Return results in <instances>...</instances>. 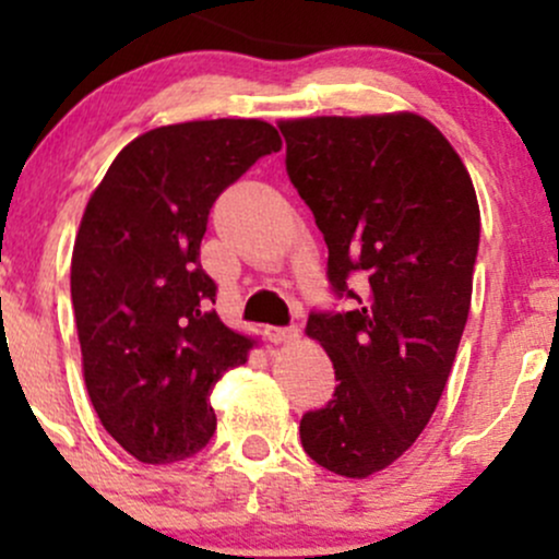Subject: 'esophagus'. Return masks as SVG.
<instances>
[{
	"mask_svg": "<svg viewBox=\"0 0 559 559\" xmlns=\"http://www.w3.org/2000/svg\"><path fill=\"white\" fill-rule=\"evenodd\" d=\"M267 338H271L273 344H292L299 338V329H267Z\"/></svg>",
	"mask_w": 559,
	"mask_h": 559,
	"instance_id": "obj_1",
	"label": "esophagus"
}]
</instances>
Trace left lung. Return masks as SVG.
<instances>
[{
    "mask_svg": "<svg viewBox=\"0 0 559 559\" xmlns=\"http://www.w3.org/2000/svg\"><path fill=\"white\" fill-rule=\"evenodd\" d=\"M286 170L329 243V278L357 301L310 316L338 386L299 423L325 471L368 478L431 420L471 312L480 210L471 173L418 112L281 120ZM360 274L366 292L345 278Z\"/></svg>",
    "mask_w": 559,
    "mask_h": 559,
    "instance_id": "8db88e82",
    "label": "left lung"
}]
</instances>
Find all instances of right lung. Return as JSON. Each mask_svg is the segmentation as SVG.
Instances as JSON below:
<instances>
[{"instance_id": "1", "label": "right lung", "mask_w": 559, "mask_h": 559, "mask_svg": "<svg viewBox=\"0 0 559 559\" xmlns=\"http://www.w3.org/2000/svg\"><path fill=\"white\" fill-rule=\"evenodd\" d=\"M281 136L260 118L141 133L88 197L70 262L83 381L107 433L146 465L191 457L215 433V383L254 338L213 310L199 243L221 191Z\"/></svg>"}]
</instances>
